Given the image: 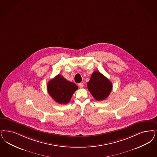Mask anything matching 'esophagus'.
Masks as SVG:
<instances>
[{"label": "esophagus", "mask_w": 157, "mask_h": 157, "mask_svg": "<svg viewBox=\"0 0 157 157\" xmlns=\"http://www.w3.org/2000/svg\"><path fill=\"white\" fill-rule=\"evenodd\" d=\"M78 85H79V86L81 88H82L84 86V84L81 82V83H79V84H78Z\"/></svg>", "instance_id": "esophagus-1"}]
</instances>
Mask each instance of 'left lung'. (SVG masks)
I'll use <instances>...</instances> for the list:
<instances>
[{
  "label": "left lung",
  "instance_id": "8db88e82",
  "mask_svg": "<svg viewBox=\"0 0 157 157\" xmlns=\"http://www.w3.org/2000/svg\"><path fill=\"white\" fill-rule=\"evenodd\" d=\"M87 89L98 101L106 99L113 89L112 83L98 71H94L87 82Z\"/></svg>",
  "mask_w": 157,
  "mask_h": 157
}]
</instances>
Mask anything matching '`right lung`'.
<instances>
[{
    "label": "right lung",
    "mask_w": 157,
    "mask_h": 157,
    "mask_svg": "<svg viewBox=\"0 0 157 157\" xmlns=\"http://www.w3.org/2000/svg\"><path fill=\"white\" fill-rule=\"evenodd\" d=\"M47 89L49 95L55 101L66 104L70 102L78 87L74 83L68 81L63 76L59 74L49 81Z\"/></svg>",
    "instance_id": "1"
}]
</instances>
